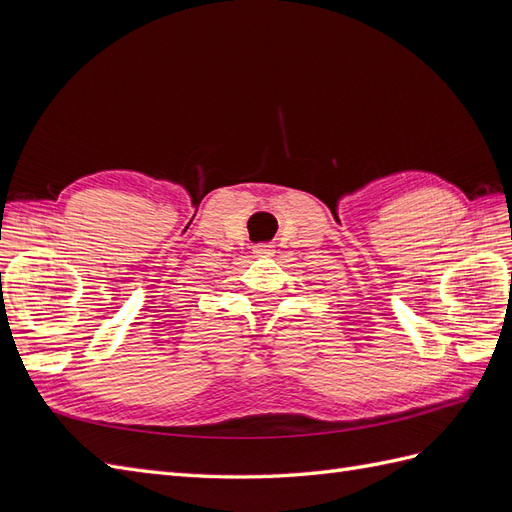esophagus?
Listing matches in <instances>:
<instances>
[{
    "instance_id": "obj_1",
    "label": "esophagus",
    "mask_w": 512,
    "mask_h": 512,
    "mask_svg": "<svg viewBox=\"0 0 512 512\" xmlns=\"http://www.w3.org/2000/svg\"><path fill=\"white\" fill-rule=\"evenodd\" d=\"M254 254L260 256V258L273 256V254H275V245H271V243H260V245L254 247Z\"/></svg>"
}]
</instances>
